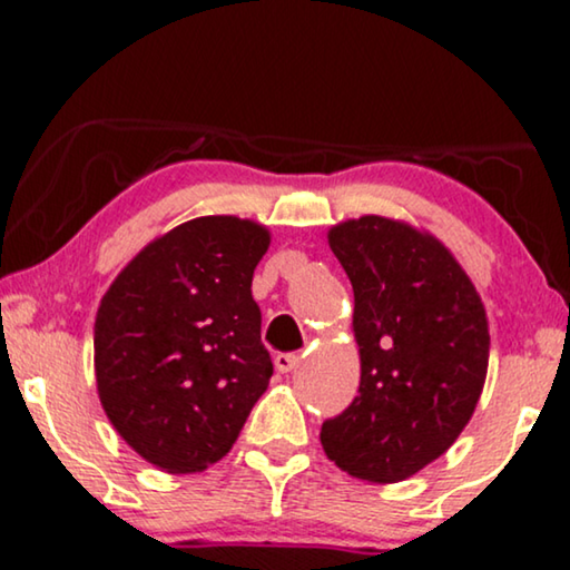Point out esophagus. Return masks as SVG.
Listing matches in <instances>:
<instances>
[{"label": "esophagus", "instance_id": "1", "mask_svg": "<svg viewBox=\"0 0 570 570\" xmlns=\"http://www.w3.org/2000/svg\"><path fill=\"white\" fill-rule=\"evenodd\" d=\"M301 365V355H295V353H279V355H275V368L279 371V373H291V371H295Z\"/></svg>", "mask_w": 570, "mask_h": 570}]
</instances>
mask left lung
<instances>
[{"instance_id": "1", "label": "left lung", "mask_w": 570, "mask_h": 570, "mask_svg": "<svg viewBox=\"0 0 570 570\" xmlns=\"http://www.w3.org/2000/svg\"><path fill=\"white\" fill-rule=\"evenodd\" d=\"M355 293L361 386L322 425L340 470L400 482L449 451L485 386L488 316L472 279L431 233L363 215L330 230Z\"/></svg>"}]
</instances>
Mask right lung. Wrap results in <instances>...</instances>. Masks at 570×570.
<instances>
[{"mask_svg":"<svg viewBox=\"0 0 570 570\" xmlns=\"http://www.w3.org/2000/svg\"><path fill=\"white\" fill-rule=\"evenodd\" d=\"M269 230L233 215L194 217L147 244L96 316V384L116 433L166 472L228 454L272 357L252 295Z\"/></svg>","mask_w":570,"mask_h":570,"instance_id":"right-lung-1","label":"right lung"}]
</instances>
